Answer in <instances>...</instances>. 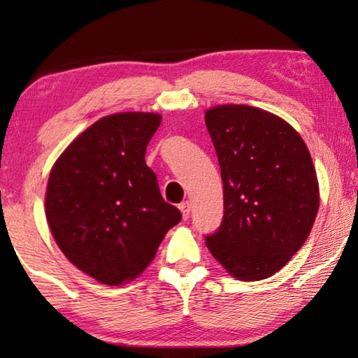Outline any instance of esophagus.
<instances>
[{
  "mask_svg": "<svg viewBox=\"0 0 358 358\" xmlns=\"http://www.w3.org/2000/svg\"><path fill=\"white\" fill-rule=\"evenodd\" d=\"M178 208L181 211V215H183V220H187V217H189V215H191V203L183 202V203H180Z\"/></svg>",
  "mask_w": 358,
  "mask_h": 358,
  "instance_id": "1",
  "label": "esophagus"
}]
</instances>
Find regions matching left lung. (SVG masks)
Masks as SVG:
<instances>
[{
	"label": "left lung",
	"instance_id": "1",
	"mask_svg": "<svg viewBox=\"0 0 358 358\" xmlns=\"http://www.w3.org/2000/svg\"><path fill=\"white\" fill-rule=\"evenodd\" d=\"M224 185V216L205 243L241 281L265 280L310 237L319 183L305 142L276 115L251 106L205 112Z\"/></svg>",
	"mask_w": 358,
	"mask_h": 358
}]
</instances>
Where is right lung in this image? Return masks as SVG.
Segmentation results:
<instances>
[{"label":"right lung","instance_id":"1","mask_svg":"<svg viewBox=\"0 0 358 358\" xmlns=\"http://www.w3.org/2000/svg\"><path fill=\"white\" fill-rule=\"evenodd\" d=\"M161 120L145 112L108 115L85 129L52 167L48 227L69 262L102 284L137 278L181 221L145 162Z\"/></svg>","mask_w":358,"mask_h":358}]
</instances>
